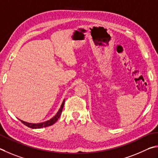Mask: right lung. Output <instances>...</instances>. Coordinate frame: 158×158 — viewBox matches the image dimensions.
Returning <instances> with one entry per match:
<instances>
[{"label":"right lung","instance_id":"right-lung-1","mask_svg":"<svg viewBox=\"0 0 158 158\" xmlns=\"http://www.w3.org/2000/svg\"><path fill=\"white\" fill-rule=\"evenodd\" d=\"M64 105V100L63 101L62 105H61V107L59 110V111L57 112V114H55L52 118H51V119L48 121H45V122L40 123H27V122H26V121H23L21 120H20V121L24 124V125H26V126L29 127V128H33V129L41 128H44V127H48L50 126H52V124H54L55 122H56V121L58 120V118H60L61 114H62Z\"/></svg>","mask_w":158,"mask_h":158}]
</instances>
